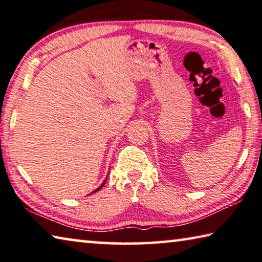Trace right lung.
Returning a JSON list of instances; mask_svg holds the SVG:
<instances>
[{
	"label": "right lung",
	"mask_w": 262,
	"mask_h": 262,
	"mask_svg": "<svg viewBox=\"0 0 262 262\" xmlns=\"http://www.w3.org/2000/svg\"><path fill=\"white\" fill-rule=\"evenodd\" d=\"M106 181H107V177H106V180H105V181H103V182H102V184H101V185H100V186H99V188H98V189H95V190H94V191H93V192H97V191H99V190H100V189H101V188H102V186H103V185H105V183H106ZM93 192H92V193H93Z\"/></svg>",
	"instance_id": "right-lung-1"
}]
</instances>
